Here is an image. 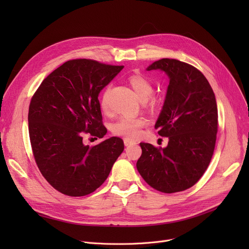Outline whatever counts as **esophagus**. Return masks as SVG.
<instances>
[{
    "label": "esophagus",
    "mask_w": 249,
    "mask_h": 249,
    "mask_svg": "<svg viewBox=\"0 0 249 249\" xmlns=\"http://www.w3.org/2000/svg\"><path fill=\"white\" fill-rule=\"evenodd\" d=\"M135 141L134 140H132V139H128V138H124V144H125V146H129V145H131V144H135Z\"/></svg>",
    "instance_id": "34e87169"
}]
</instances>
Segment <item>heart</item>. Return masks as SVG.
I'll return each mask as SVG.
<instances>
[{
	"label": "heart",
	"instance_id": "b5f03b06",
	"mask_svg": "<svg viewBox=\"0 0 249 249\" xmlns=\"http://www.w3.org/2000/svg\"><path fill=\"white\" fill-rule=\"evenodd\" d=\"M129 85L131 86L137 98L143 101L146 107L153 108L156 105V100L151 98L150 95L153 91V86L151 82L143 75L134 74L129 77ZM109 89L104 91L100 105L104 113H109ZM148 124L147 119L144 117H122L112 125V132L117 136H122L128 139H136L142 134V129Z\"/></svg>",
	"mask_w": 249,
	"mask_h": 249
}]
</instances>
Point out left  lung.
Here are the masks:
<instances>
[{"mask_svg":"<svg viewBox=\"0 0 249 249\" xmlns=\"http://www.w3.org/2000/svg\"><path fill=\"white\" fill-rule=\"evenodd\" d=\"M160 70L169 77L162 110L155 129L168 137L165 148L140 143L136 167L153 189L172 194L197 182L211 161L218 131L214 91L205 75L178 59L154 61L147 71Z\"/></svg>","mask_w":249,"mask_h":249,"instance_id":"left-lung-1","label":"left lung"}]
</instances>
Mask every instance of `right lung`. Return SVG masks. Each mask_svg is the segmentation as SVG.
Segmentation results:
<instances>
[{
	"instance_id": "right-lung-1",
	"label": "right lung",
	"mask_w": 249,
	"mask_h": 249,
	"mask_svg": "<svg viewBox=\"0 0 249 249\" xmlns=\"http://www.w3.org/2000/svg\"><path fill=\"white\" fill-rule=\"evenodd\" d=\"M123 68L86 58L69 60L44 78L31 99L28 123L34 160L50 186L63 195L82 197L95 192L124 150L119 137L94 146L83 141L86 134L96 139L106 135L98 97Z\"/></svg>"
}]
</instances>
